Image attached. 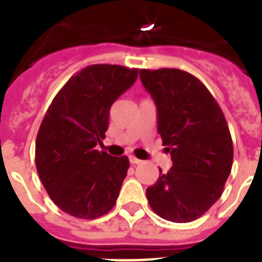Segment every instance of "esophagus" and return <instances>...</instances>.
I'll return each instance as SVG.
<instances>
[{
    "label": "esophagus",
    "instance_id": "obj_1",
    "mask_svg": "<svg viewBox=\"0 0 262 262\" xmlns=\"http://www.w3.org/2000/svg\"><path fill=\"white\" fill-rule=\"evenodd\" d=\"M129 160H130V163L133 165H136V164H140V163H141V160H140V159H137V157H135V156H130L129 157Z\"/></svg>",
    "mask_w": 262,
    "mask_h": 262
}]
</instances>
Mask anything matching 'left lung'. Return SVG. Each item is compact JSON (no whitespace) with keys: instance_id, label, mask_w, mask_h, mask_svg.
Here are the masks:
<instances>
[{"instance_id":"obj_1","label":"left lung","mask_w":262,"mask_h":262,"mask_svg":"<svg viewBox=\"0 0 262 262\" xmlns=\"http://www.w3.org/2000/svg\"><path fill=\"white\" fill-rule=\"evenodd\" d=\"M157 107V130L172 168L146 188L157 215L186 223L221 198L233 165V141L222 109L207 87L178 69L140 70Z\"/></svg>"}]
</instances>
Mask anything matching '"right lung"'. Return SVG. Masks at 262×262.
<instances>
[{"instance_id":"right-lung-1","label":"right lung","mask_w":262,"mask_h":262,"mask_svg":"<svg viewBox=\"0 0 262 262\" xmlns=\"http://www.w3.org/2000/svg\"><path fill=\"white\" fill-rule=\"evenodd\" d=\"M137 69L87 66L55 95L36 137V169L57 207L95 220L114 207L129 168L126 156L98 150L110 107L136 82Z\"/></svg>"}]
</instances>
